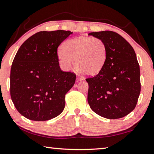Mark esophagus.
Wrapping results in <instances>:
<instances>
[{"instance_id": "1", "label": "esophagus", "mask_w": 154, "mask_h": 154, "mask_svg": "<svg viewBox=\"0 0 154 154\" xmlns=\"http://www.w3.org/2000/svg\"><path fill=\"white\" fill-rule=\"evenodd\" d=\"M77 82H79V81H82V80H83V78L82 77H77Z\"/></svg>"}]
</instances>
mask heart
<instances>
[{
    "label": "heart",
    "mask_w": 154,
    "mask_h": 154,
    "mask_svg": "<svg viewBox=\"0 0 154 154\" xmlns=\"http://www.w3.org/2000/svg\"><path fill=\"white\" fill-rule=\"evenodd\" d=\"M107 59V47L102 39L78 37L64 42L58 55L59 63L68 69L72 60L75 70L85 75H96L101 71Z\"/></svg>",
    "instance_id": "obj_1"
}]
</instances>
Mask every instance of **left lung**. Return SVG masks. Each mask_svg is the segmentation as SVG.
I'll use <instances>...</instances> for the list:
<instances>
[{
	"mask_svg": "<svg viewBox=\"0 0 154 154\" xmlns=\"http://www.w3.org/2000/svg\"><path fill=\"white\" fill-rule=\"evenodd\" d=\"M88 35L102 39L107 47L104 67L96 76L86 79L89 106L104 118H122L135 109L141 91L140 69L135 50L124 38L112 31Z\"/></svg>",
	"mask_w": 154,
	"mask_h": 154,
	"instance_id": "1",
	"label": "left lung"
}]
</instances>
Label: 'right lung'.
<instances>
[{"label": "right lung", "mask_w": 154, "mask_h": 154, "mask_svg": "<svg viewBox=\"0 0 154 154\" xmlns=\"http://www.w3.org/2000/svg\"><path fill=\"white\" fill-rule=\"evenodd\" d=\"M72 33L42 31L19 48L11 69L10 92L16 109L26 118L48 121L65 108V94L74 85L76 75L60 69L57 49Z\"/></svg>", "instance_id": "obj_1"}]
</instances>
